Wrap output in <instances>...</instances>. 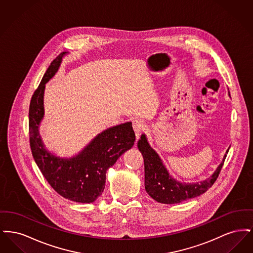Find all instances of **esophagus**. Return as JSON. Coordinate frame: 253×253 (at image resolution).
<instances>
[{"label":"esophagus","instance_id":"34e87169","mask_svg":"<svg viewBox=\"0 0 253 253\" xmlns=\"http://www.w3.org/2000/svg\"><path fill=\"white\" fill-rule=\"evenodd\" d=\"M132 128L135 132V135H136V138L139 137L140 135V132L144 129V122L139 119H134L132 121Z\"/></svg>","mask_w":253,"mask_h":253}]
</instances>
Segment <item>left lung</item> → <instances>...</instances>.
<instances>
[{"mask_svg": "<svg viewBox=\"0 0 253 253\" xmlns=\"http://www.w3.org/2000/svg\"><path fill=\"white\" fill-rule=\"evenodd\" d=\"M137 148L144 159L145 190L154 200L162 204H178L206 193L216 180L229 149L211 176L198 182L186 183L177 180L169 172L163 160L152 148L145 133L140 135Z\"/></svg>", "mask_w": 253, "mask_h": 253, "instance_id": "8db88e82", "label": "left lung"}]
</instances>
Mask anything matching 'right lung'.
I'll use <instances>...</instances> for the list:
<instances>
[{
    "label": "right lung",
    "mask_w": 253,
    "mask_h": 253,
    "mask_svg": "<svg viewBox=\"0 0 253 253\" xmlns=\"http://www.w3.org/2000/svg\"><path fill=\"white\" fill-rule=\"evenodd\" d=\"M67 52L52 61L29 106V139L31 152L39 169L50 186L65 199L92 203L103 193L106 172L135 141L132 122L127 121L97 133L72 157H60L47 150L40 134L44 118L45 84L57 74Z\"/></svg>",
    "instance_id": "1"
}]
</instances>
